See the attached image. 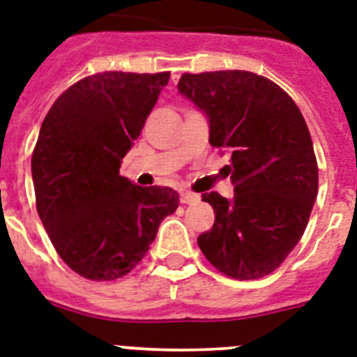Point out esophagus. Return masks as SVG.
Instances as JSON below:
<instances>
[{
  "label": "esophagus",
  "instance_id": "34e87169",
  "mask_svg": "<svg viewBox=\"0 0 357 357\" xmlns=\"http://www.w3.org/2000/svg\"><path fill=\"white\" fill-rule=\"evenodd\" d=\"M199 202L198 194L190 192V190H181V204H196Z\"/></svg>",
  "mask_w": 357,
  "mask_h": 357
}]
</instances>
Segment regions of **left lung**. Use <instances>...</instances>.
Listing matches in <instances>:
<instances>
[{
  "label": "left lung",
  "mask_w": 357,
  "mask_h": 357,
  "mask_svg": "<svg viewBox=\"0 0 357 357\" xmlns=\"http://www.w3.org/2000/svg\"><path fill=\"white\" fill-rule=\"evenodd\" d=\"M178 91L207 117L208 143L231 152L234 196H202L214 225L198 236L199 249L233 279L269 275L297 245L317 198L303 113L282 88L249 71L185 73Z\"/></svg>",
  "instance_id": "8db88e82"
}]
</instances>
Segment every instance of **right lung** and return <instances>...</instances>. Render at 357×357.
<instances>
[{
    "label": "right lung",
    "instance_id": "obj_1",
    "mask_svg": "<svg viewBox=\"0 0 357 357\" xmlns=\"http://www.w3.org/2000/svg\"><path fill=\"white\" fill-rule=\"evenodd\" d=\"M170 73L106 71L54 100L34 146L38 216L60 259L89 280L130 273L172 214L170 187H139L119 174Z\"/></svg>",
    "mask_w": 357,
    "mask_h": 357
}]
</instances>
